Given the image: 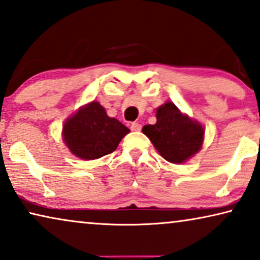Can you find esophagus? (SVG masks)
Here are the masks:
<instances>
[{
    "label": "esophagus",
    "instance_id": "34e87169",
    "mask_svg": "<svg viewBox=\"0 0 260 260\" xmlns=\"http://www.w3.org/2000/svg\"><path fill=\"white\" fill-rule=\"evenodd\" d=\"M130 129L133 130V131H139L142 129V125L139 123H137V122H133L130 124Z\"/></svg>",
    "mask_w": 260,
    "mask_h": 260
}]
</instances>
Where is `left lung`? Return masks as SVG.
Instances as JSON below:
<instances>
[{
    "instance_id": "8db88e82",
    "label": "left lung",
    "mask_w": 260,
    "mask_h": 260,
    "mask_svg": "<svg viewBox=\"0 0 260 260\" xmlns=\"http://www.w3.org/2000/svg\"><path fill=\"white\" fill-rule=\"evenodd\" d=\"M156 124L143 126L157 151L170 163H183L202 148L204 129L171 102L157 109Z\"/></svg>"
}]
</instances>
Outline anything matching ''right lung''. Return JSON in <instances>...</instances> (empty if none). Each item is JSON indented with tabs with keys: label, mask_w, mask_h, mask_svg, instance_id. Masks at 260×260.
I'll list each match as a JSON object with an SVG mask.
<instances>
[{
	"label": "right lung",
	"mask_w": 260,
	"mask_h": 260,
	"mask_svg": "<svg viewBox=\"0 0 260 260\" xmlns=\"http://www.w3.org/2000/svg\"><path fill=\"white\" fill-rule=\"evenodd\" d=\"M129 131L118 119L109 117L99 102H91L64 123L63 138L75 156L97 159L114 152Z\"/></svg>",
	"instance_id": "right-lung-1"
}]
</instances>
